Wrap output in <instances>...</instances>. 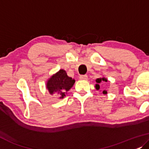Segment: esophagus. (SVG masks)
Wrapping results in <instances>:
<instances>
[{
	"mask_svg": "<svg viewBox=\"0 0 149 149\" xmlns=\"http://www.w3.org/2000/svg\"><path fill=\"white\" fill-rule=\"evenodd\" d=\"M79 79H80L81 80H87V79H88V76H87L86 75H80V76H79Z\"/></svg>",
	"mask_w": 149,
	"mask_h": 149,
	"instance_id": "obj_1",
	"label": "esophagus"
}]
</instances>
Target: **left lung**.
<instances>
[{
	"label": "left lung",
	"mask_w": 149,
	"mask_h": 149,
	"mask_svg": "<svg viewBox=\"0 0 149 149\" xmlns=\"http://www.w3.org/2000/svg\"><path fill=\"white\" fill-rule=\"evenodd\" d=\"M102 81H107V79L105 78L104 77H102L96 79V84H95V88L96 89V91L100 90V84L102 82ZM102 94H103V95H107V91L104 90V91H102Z\"/></svg>",
	"instance_id": "8db88e82"
}]
</instances>
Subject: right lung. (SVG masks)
<instances>
[{"mask_svg":"<svg viewBox=\"0 0 149 149\" xmlns=\"http://www.w3.org/2000/svg\"><path fill=\"white\" fill-rule=\"evenodd\" d=\"M75 81V79L69 77L65 71L61 69L48 79L46 87L50 95H58L59 99H62L72 88Z\"/></svg>","mask_w":149,"mask_h":149,"instance_id":"obj_1","label":"right lung"}]
</instances>
